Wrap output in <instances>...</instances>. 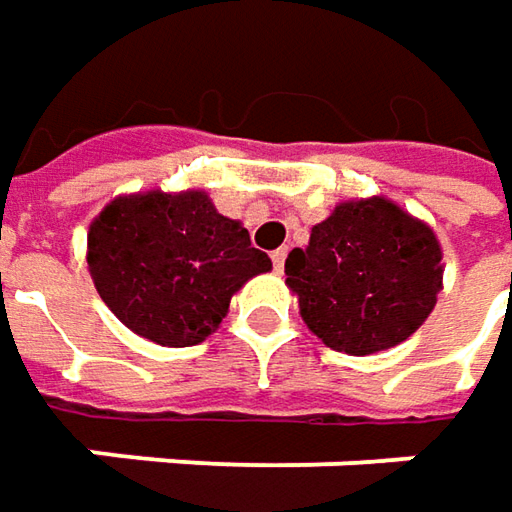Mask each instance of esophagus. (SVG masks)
I'll return each mask as SVG.
<instances>
[{
  "label": "esophagus",
  "instance_id": "esophagus-1",
  "mask_svg": "<svg viewBox=\"0 0 512 512\" xmlns=\"http://www.w3.org/2000/svg\"><path fill=\"white\" fill-rule=\"evenodd\" d=\"M285 259H287V247L273 250V267H276V273H282V270H285Z\"/></svg>",
  "mask_w": 512,
  "mask_h": 512
}]
</instances>
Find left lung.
<instances>
[{
  "mask_svg": "<svg viewBox=\"0 0 512 512\" xmlns=\"http://www.w3.org/2000/svg\"><path fill=\"white\" fill-rule=\"evenodd\" d=\"M305 325L333 350L367 356L413 336L442 290V245L384 196L342 202L285 262Z\"/></svg>",
  "mask_w": 512,
  "mask_h": 512,
  "instance_id": "8db88e82",
  "label": "left lung"
}]
</instances>
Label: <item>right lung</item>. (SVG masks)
Masks as SVG:
<instances>
[{
  "label": "right lung",
  "mask_w": 512,
  "mask_h": 512,
  "mask_svg": "<svg viewBox=\"0 0 512 512\" xmlns=\"http://www.w3.org/2000/svg\"><path fill=\"white\" fill-rule=\"evenodd\" d=\"M88 267L113 316L162 347L205 342L230 299L273 262L205 190L113 199L90 222Z\"/></svg>",
  "instance_id": "add662e5"
}]
</instances>
